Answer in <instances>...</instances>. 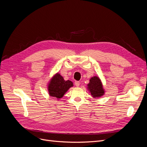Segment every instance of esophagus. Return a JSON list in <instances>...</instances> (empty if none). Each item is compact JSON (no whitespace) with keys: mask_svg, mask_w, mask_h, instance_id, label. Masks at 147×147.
<instances>
[{"mask_svg":"<svg viewBox=\"0 0 147 147\" xmlns=\"http://www.w3.org/2000/svg\"><path fill=\"white\" fill-rule=\"evenodd\" d=\"M80 82H78V81H76V82H75V85H76L77 87H78V86H80Z\"/></svg>","mask_w":147,"mask_h":147,"instance_id":"1","label":"esophagus"}]
</instances>
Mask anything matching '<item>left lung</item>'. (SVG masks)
<instances>
[{"instance_id": "left-lung-1", "label": "left lung", "mask_w": 147, "mask_h": 147, "mask_svg": "<svg viewBox=\"0 0 147 147\" xmlns=\"http://www.w3.org/2000/svg\"><path fill=\"white\" fill-rule=\"evenodd\" d=\"M88 88L93 97H99L104 94V90L100 80L96 76L90 79V83L88 84Z\"/></svg>"}]
</instances>
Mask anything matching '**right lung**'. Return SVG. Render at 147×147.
Here are the masks:
<instances>
[{
    "instance_id": "1",
    "label": "right lung",
    "mask_w": 147,
    "mask_h": 147,
    "mask_svg": "<svg viewBox=\"0 0 147 147\" xmlns=\"http://www.w3.org/2000/svg\"><path fill=\"white\" fill-rule=\"evenodd\" d=\"M73 86V83L70 80L65 81L59 74H56L49 83L48 92L50 96L61 98L69 89Z\"/></svg>"
}]
</instances>
